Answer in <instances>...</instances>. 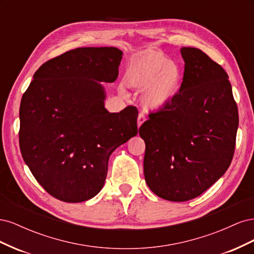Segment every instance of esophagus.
<instances>
[{
    "instance_id": "esophagus-1",
    "label": "esophagus",
    "mask_w": 254,
    "mask_h": 254,
    "mask_svg": "<svg viewBox=\"0 0 254 254\" xmlns=\"http://www.w3.org/2000/svg\"><path fill=\"white\" fill-rule=\"evenodd\" d=\"M146 121V117L144 115V113L140 112L139 115H137V127H141V125Z\"/></svg>"
}]
</instances>
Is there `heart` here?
Masks as SVG:
<instances>
[{
    "mask_svg": "<svg viewBox=\"0 0 254 254\" xmlns=\"http://www.w3.org/2000/svg\"><path fill=\"white\" fill-rule=\"evenodd\" d=\"M181 67L163 54L146 51L132 57L125 68L127 86L145 89L143 104L149 110H160L178 95L182 87Z\"/></svg>",
    "mask_w": 254,
    "mask_h": 254,
    "instance_id": "obj_1",
    "label": "heart"
}]
</instances>
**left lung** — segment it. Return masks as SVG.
<instances>
[{"label":"left lung","mask_w":254,"mask_h":254,"mask_svg":"<svg viewBox=\"0 0 254 254\" xmlns=\"http://www.w3.org/2000/svg\"><path fill=\"white\" fill-rule=\"evenodd\" d=\"M180 92L140 127L144 176L157 196L188 201L226 173L234 155L238 111L228 74L202 51L182 48Z\"/></svg>","instance_id":"left-lung-1"}]
</instances>
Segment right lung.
Instances as JSON below:
<instances>
[{
  "label": "right lung",
  "mask_w": 254,
  "mask_h": 254,
  "mask_svg": "<svg viewBox=\"0 0 254 254\" xmlns=\"http://www.w3.org/2000/svg\"><path fill=\"white\" fill-rule=\"evenodd\" d=\"M123 52L78 48L43 64L23 94L19 142L23 160L50 195L82 202L99 193L111 153L136 135L137 110L105 108L101 82L119 76Z\"/></svg>",
  "instance_id": "obj_1"
}]
</instances>
